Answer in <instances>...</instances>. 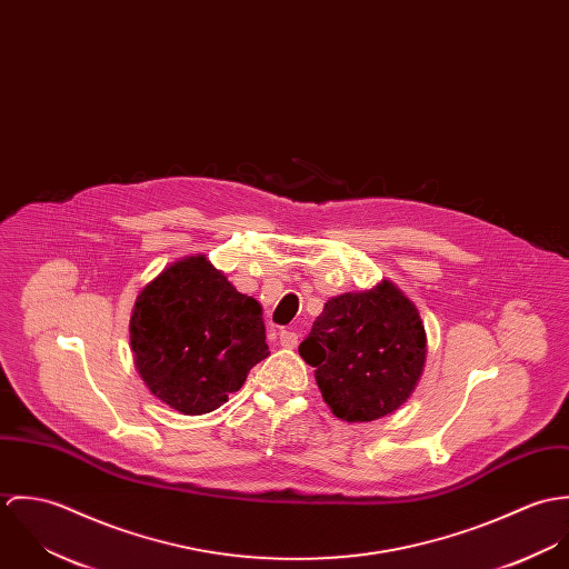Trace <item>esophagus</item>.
Here are the masks:
<instances>
[{"label": "esophagus", "instance_id": "obj_1", "mask_svg": "<svg viewBox=\"0 0 569 569\" xmlns=\"http://www.w3.org/2000/svg\"><path fill=\"white\" fill-rule=\"evenodd\" d=\"M280 343L284 348H296L298 346V332L296 330H280Z\"/></svg>", "mask_w": 569, "mask_h": 569}]
</instances>
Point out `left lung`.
<instances>
[{"instance_id":"1","label":"left lung","mask_w":569,"mask_h":569,"mask_svg":"<svg viewBox=\"0 0 569 569\" xmlns=\"http://www.w3.org/2000/svg\"><path fill=\"white\" fill-rule=\"evenodd\" d=\"M416 307L388 280L361 293L330 298L300 355L316 368L330 411L368 422L406 403L427 355Z\"/></svg>"}]
</instances>
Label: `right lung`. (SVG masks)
Masks as SVG:
<instances>
[{"mask_svg": "<svg viewBox=\"0 0 569 569\" xmlns=\"http://www.w3.org/2000/svg\"><path fill=\"white\" fill-rule=\"evenodd\" d=\"M129 332L147 388L188 416L223 406L269 357L260 305L201 253L170 264L142 289Z\"/></svg>", "mask_w": 569, "mask_h": 569, "instance_id": "right-lung-1", "label": "right lung"}]
</instances>
